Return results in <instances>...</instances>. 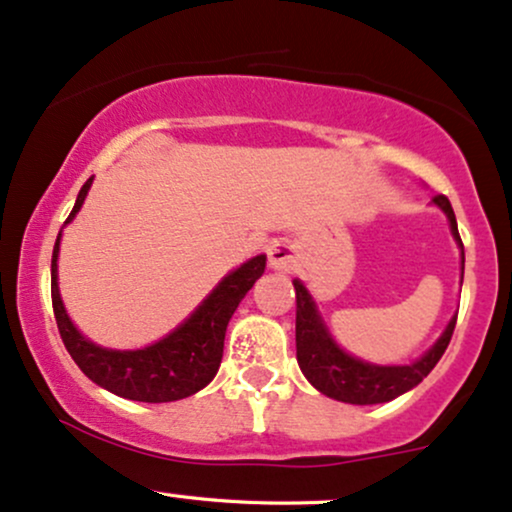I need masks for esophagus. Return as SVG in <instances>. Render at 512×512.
Masks as SVG:
<instances>
[{"label":"esophagus","mask_w":512,"mask_h":512,"mask_svg":"<svg viewBox=\"0 0 512 512\" xmlns=\"http://www.w3.org/2000/svg\"><path fill=\"white\" fill-rule=\"evenodd\" d=\"M296 263V249L287 239H275L268 249V266L273 270H292Z\"/></svg>","instance_id":"1"}]
</instances>
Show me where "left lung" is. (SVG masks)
I'll use <instances>...</instances> for the list:
<instances>
[{"label":"left lung","instance_id":"left-lung-1","mask_svg":"<svg viewBox=\"0 0 512 512\" xmlns=\"http://www.w3.org/2000/svg\"><path fill=\"white\" fill-rule=\"evenodd\" d=\"M441 211L446 213L451 223V232L460 246V266L465 268V254L463 242L458 235L456 213H453L451 201L444 194L434 197ZM294 294H296V361H299L301 372L306 380L313 384L315 389L323 391L330 399L356 403V406H372V403H387L396 396L406 394L413 387L430 375L439 358L444 356L446 346H449L453 337V327H456V315L446 330L437 339L420 361L410 365H372L365 363L361 358H353L339 344L334 342L327 332V327L320 318L318 308L311 294L299 280H294Z\"/></svg>","mask_w":512,"mask_h":512}]
</instances>
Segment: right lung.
<instances>
[{
	"label": "right lung",
	"instance_id": "right-lung-1",
	"mask_svg": "<svg viewBox=\"0 0 512 512\" xmlns=\"http://www.w3.org/2000/svg\"><path fill=\"white\" fill-rule=\"evenodd\" d=\"M92 180L94 178L82 185L66 223H71L75 213L80 211L82 201L92 187ZM59 242L61 232L56 237L52 254V306L63 344H66L73 361L78 363V368L94 384L111 391V394L123 396V399L144 403L185 399V396L197 394L216 377L220 358H223L227 323H230L232 313L237 311L239 301L266 270V256H254L237 270H232L230 275H225L218 282V287L201 301L197 311L159 342L135 351H116L102 349V346L82 337L78 327L68 318L59 294V282H56L59 280V266H56Z\"/></svg>",
	"mask_w": 512,
	"mask_h": 512
}]
</instances>
